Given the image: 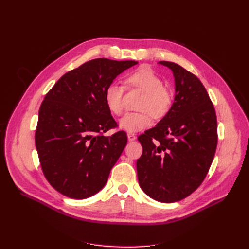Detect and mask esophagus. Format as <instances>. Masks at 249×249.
I'll use <instances>...</instances> for the list:
<instances>
[{
  "label": "esophagus",
  "instance_id": "esophagus-1",
  "mask_svg": "<svg viewBox=\"0 0 249 249\" xmlns=\"http://www.w3.org/2000/svg\"><path fill=\"white\" fill-rule=\"evenodd\" d=\"M127 139H129V141H134L136 139V135L134 133H127Z\"/></svg>",
  "mask_w": 249,
  "mask_h": 249
}]
</instances>
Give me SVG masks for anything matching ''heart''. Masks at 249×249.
Here are the masks:
<instances>
[{
  "mask_svg": "<svg viewBox=\"0 0 249 249\" xmlns=\"http://www.w3.org/2000/svg\"><path fill=\"white\" fill-rule=\"evenodd\" d=\"M127 89H138L143 95L138 104L139 112H131L119 120V126L123 130L135 133L146 129L152 124V115L161 118L167 114L171 107L172 93L163 85V80L148 66H140L139 69L127 73L124 79ZM124 91L119 84H110L105 90L104 99L108 110L112 114L120 115L124 110Z\"/></svg>",
  "mask_w": 249,
  "mask_h": 249,
  "instance_id": "obj_1",
  "label": "heart"
}]
</instances>
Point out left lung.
Instances as JSON below:
<instances>
[{"label":"left lung","instance_id":"left-lung-1","mask_svg":"<svg viewBox=\"0 0 249 249\" xmlns=\"http://www.w3.org/2000/svg\"><path fill=\"white\" fill-rule=\"evenodd\" d=\"M173 72L176 96L156 126L138 137L139 185L149 197L176 202L194 192L205 179L217 147V118L205 86L182 66L160 61Z\"/></svg>","mask_w":249,"mask_h":249}]
</instances>
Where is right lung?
I'll use <instances>...</instances> for the list:
<instances>
[{
    "mask_svg": "<svg viewBox=\"0 0 249 249\" xmlns=\"http://www.w3.org/2000/svg\"><path fill=\"white\" fill-rule=\"evenodd\" d=\"M137 61L97 58L60 78L44 96L35 144L44 177L74 199L92 196L106 185L126 145L124 131L103 136L117 124L105 103L106 88Z\"/></svg>",
    "mask_w": 249,
    "mask_h": 249,
    "instance_id": "add662e5",
    "label": "right lung"
}]
</instances>
